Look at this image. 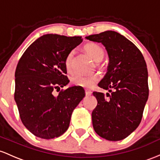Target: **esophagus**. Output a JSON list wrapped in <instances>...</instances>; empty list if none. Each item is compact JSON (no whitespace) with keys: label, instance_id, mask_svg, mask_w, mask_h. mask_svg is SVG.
I'll list each match as a JSON object with an SVG mask.
<instances>
[{"label":"esophagus","instance_id":"obj_1","mask_svg":"<svg viewBox=\"0 0 160 160\" xmlns=\"http://www.w3.org/2000/svg\"><path fill=\"white\" fill-rule=\"evenodd\" d=\"M85 94L86 96H90V95L92 94V91H89V90H85Z\"/></svg>","mask_w":160,"mask_h":160}]
</instances>
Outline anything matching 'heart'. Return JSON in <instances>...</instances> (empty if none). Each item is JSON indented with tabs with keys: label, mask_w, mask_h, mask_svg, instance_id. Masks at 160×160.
I'll list each match as a JSON object with an SVG mask.
<instances>
[{
	"label": "heart",
	"mask_w": 160,
	"mask_h": 160,
	"mask_svg": "<svg viewBox=\"0 0 160 160\" xmlns=\"http://www.w3.org/2000/svg\"><path fill=\"white\" fill-rule=\"evenodd\" d=\"M84 49L90 55V57L96 62H99L104 57V50L101 46L94 42H90L84 46ZM74 57V51L69 52L65 59V67L68 72H72V61ZM100 80L99 74H94L89 76H82L75 75L72 78V83L74 85L85 88H91L96 85Z\"/></svg>",
	"instance_id": "1"
}]
</instances>
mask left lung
<instances>
[{
  "label": "left lung",
  "mask_w": 160,
  "mask_h": 160,
  "mask_svg": "<svg viewBox=\"0 0 160 160\" xmlns=\"http://www.w3.org/2000/svg\"><path fill=\"white\" fill-rule=\"evenodd\" d=\"M102 43L108 53L107 72L98 86L110 94L94 91L98 105L92 112L93 127L101 138L117 141L138 128L148 99V72L140 50L123 35L106 31L86 37Z\"/></svg>",
  "instance_id": "left-lung-1"
}]
</instances>
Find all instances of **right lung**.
I'll return each instance as SVG.
<instances>
[{"label": "right lung", "instance_id": "right-lung-1", "mask_svg": "<svg viewBox=\"0 0 160 160\" xmlns=\"http://www.w3.org/2000/svg\"><path fill=\"white\" fill-rule=\"evenodd\" d=\"M82 42V37L48 34L38 38L19 59L15 72L14 99L25 127L36 137L51 139L69 126L72 113L85 98L79 86L69 83L65 59Z\"/></svg>", "mask_w": 160, "mask_h": 160}]
</instances>
